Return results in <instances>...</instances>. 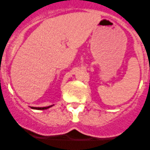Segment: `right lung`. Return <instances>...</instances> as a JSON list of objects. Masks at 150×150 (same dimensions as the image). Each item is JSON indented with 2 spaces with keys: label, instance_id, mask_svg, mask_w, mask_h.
<instances>
[{
  "label": "right lung",
  "instance_id": "1",
  "mask_svg": "<svg viewBox=\"0 0 150 150\" xmlns=\"http://www.w3.org/2000/svg\"><path fill=\"white\" fill-rule=\"evenodd\" d=\"M53 105H51V106H48V107H30L32 109H34V110H46V109L48 108H50L51 107H52Z\"/></svg>",
  "mask_w": 150,
  "mask_h": 150
}]
</instances>
